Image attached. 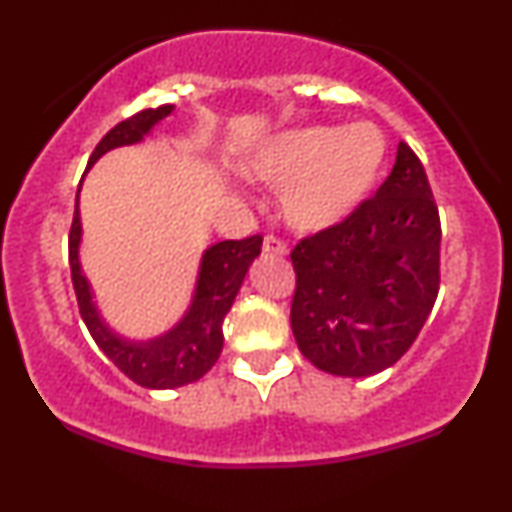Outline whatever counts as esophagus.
<instances>
[{"label":"esophagus","instance_id":"esophagus-1","mask_svg":"<svg viewBox=\"0 0 512 512\" xmlns=\"http://www.w3.org/2000/svg\"><path fill=\"white\" fill-rule=\"evenodd\" d=\"M262 252H264V255H276V257H284V255H286V245L281 243L279 238H274V236H267V238H264V243H262Z\"/></svg>","mask_w":512,"mask_h":512}]
</instances>
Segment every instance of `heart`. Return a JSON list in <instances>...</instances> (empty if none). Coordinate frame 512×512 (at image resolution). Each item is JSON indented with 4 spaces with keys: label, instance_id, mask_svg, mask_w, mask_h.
Here are the masks:
<instances>
[{
    "label": "heart",
    "instance_id": "heart-1",
    "mask_svg": "<svg viewBox=\"0 0 512 512\" xmlns=\"http://www.w3.org/2000/svg\"><path fill=\"white\" fill-rule=\"evenodd\" d=\"M373 122L313 125L267 139L245 163L252 180L281 187L279 214L298 233H322L361 209L385 163Z\"/></svg>",
    "mask_w": 512,
    "mask_h": 512
}]
</instances>
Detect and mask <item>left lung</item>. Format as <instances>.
<instances>
[{"mask_svg":"<svg viewBox=\"0 0 512 512\" xmlns=\"http://www.w3.org/2000/svg\"><path fill=\"white\" fill-rule=\"evenodd\" d=\"M291 330L315 368L368 378L414 344L438 296L440 221L426 170L399 142L373 199L291 252Z\"/></svg>","mask_w":512,"mask_h":512,"instance_id":"left-lung-1","label":"left lung"}]
</instances>
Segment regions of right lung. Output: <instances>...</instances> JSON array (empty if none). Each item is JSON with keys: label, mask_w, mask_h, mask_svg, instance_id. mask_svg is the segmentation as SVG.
<instances>
[{"label": "right lung", "mask_w": 512, "mask_h": 512, "mask_svg": "<svg viewBox=\"0 0 512 512\" xmlns=\"http://www.w3.org/2000/svg\"><path fill=\"white\" fill-rule=\"evenodd\" d=\"M173 110L175 105L149 108L115 125L93 149L86 173L108 151L139 144L146 137H151L156 125H161ZM84 178H81L79 190H76L74 221L72 231H69V269H72L79 313L84 317L93 342L129 380L146 387V390H175V387L195 383L214 366L221 354L223 317L228 315L233 301H236L250 264L260 255L262 238L252 236L245 240H221V243L209 245L199 257L195 289H192L190 305L180 315V320L170 330L156 334V337H125L103 320L101 310L93 301L91 284H88L84 269H81L79 250L84 228H81L79 195Z\"/></svg>", "instance_id": "obj_1"}]
</instances>
